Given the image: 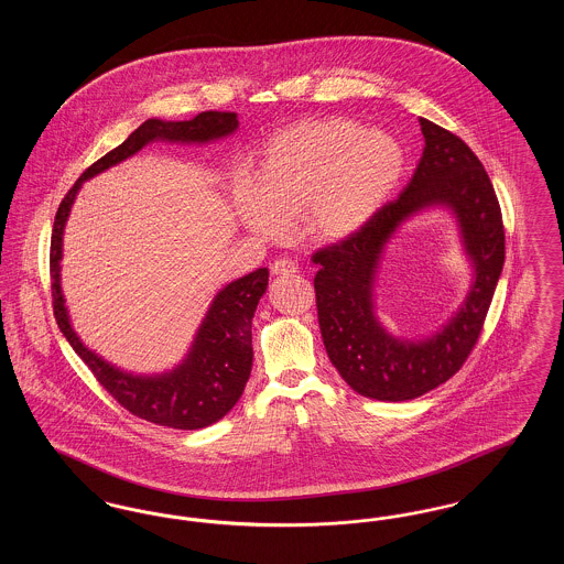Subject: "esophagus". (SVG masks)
Segmentation results:
<instances>
[{
  "label": "esophagus",
  "mask_w": 564,
  "mask_h": 564,
  "mask_svg": "<svg viewBox=\"0 0 564 564\" xmlns=\"http://www.w3.org/2000/svg\"><path fill=\"white\" fill-rule=\"evenodd\" d=\"M272 272L285 276V274H295L297 267H295L292 260H288V258H279V260H274V264H272Z\"/></svg>",
  "instance_id": "1"
}]
</instances>
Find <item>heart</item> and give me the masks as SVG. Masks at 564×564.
Wrapping results in <instances>:
<instances>
[{
    "mask_svg": "<svg viewBox=\"0 0 564 564\" xmlns=\"http://www.w3.org/2000/svg\"><path fill=\"white\" fill-rule=\"evenodd\" d=\"M405 173L398 139L349 118H306L270 137L256 184L237 180L235 212L262 239H281L300 217L315 242H340L364 230Z\"/></svg>",
    "mask_w": 564,
    "mask_h": 564,
    "instance_id": "heart-1",
    "label": "heart"
}]
</instances>
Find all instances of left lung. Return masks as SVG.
Returning <instances> with one entry per match:
<instances>
[{
  "label": "left lung",
  "mask_w": 564,
  "mask_h": 564,
  "mask_svg": "<svg viewBox=\"0 0 564 564\" xmlns=\"http://www.w3.org/2000/svg\"><path fill=\"white\" fill-rule=\"evenodd\" d=\"M425 150L410 184L375 219L313 253L317 317L329 361L352 391L380 402L421 398L455 376L482 334L506 262L501 207L482 162L455 133L421 118ZM448 204L459 217L477 281L466 304L440 335L403 344L375 322L371 285L377 258L394 228L423 206Z\"/></svg>",
  "instance_id": "left-lung-1"
}]
</instances>
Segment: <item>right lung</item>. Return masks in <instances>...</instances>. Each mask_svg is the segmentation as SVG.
Returning <instances> with one entry per match:
<instances>
[{"instance_id":"add662e5","label":"right lung","mask_w":564,"mask_h":564,"mask_svg":"<svg viewBox=\"0 0 564 564\" xmlns=\"http://www.w3.org/2000/svg\"><path fill=\"white\" fill-rule=\"evenodd\" d=\"M237 127L239 120L235 111H200L194 118L182 122L145 120L129 134L127 141L113 148L104 159L93 162L82 173L78 182L61 200L54 217L51 237V290L54 319L63 336L80 355L82 361L99 380V384L124 410L143 421L173 430L207 427L226 416L232 405L239 402L253 361L251 319L260 297L267 292L269 269L253 270L215 295L214 304L196 334L188 359L177 370L154 378L124 375L106 364L101 357H97L93 350L86 349L69 325L58 283L63 228L82 182L133 156L145 143L154 139L203 143L230 134Z\"/></svg>"}]
</instances>
